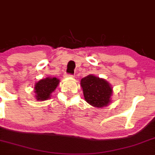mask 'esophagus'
I'll use <instances>...</instances> for the list:
<instances>
[{"label": "esophagus", "mask_w": 155, "mask_h": 155, "mask_svg": "<svg viewBox=\"0 0 155 155\" xmlns=\"http://www.w3.org/2000/svg\"><path fill=\"white\" fill-rule=\"evenodd\" d=\"M66 76H68V77H72V74H67V75Z\"/></svg>", "instance_id": "34e87169"}]
</instances>
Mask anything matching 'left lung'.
<instances>
[{"label": "left lung", "mask_w": 155, "mask_h": 155, "mask_svg": "<svg viewBox=\"0 0 155 155\" xmlns=\"http://www.w3.org/2000/svg\"><path fill=\"white\" fill-rule=\"evenodd\" d=\"M81 86L84 98L92 106L103 107L110 102L112 87L105 80L90 74L81 79Z\"/></svg>", "instance_id": "8db88e82"}]
</instances>
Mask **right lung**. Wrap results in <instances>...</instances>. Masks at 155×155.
I'll return each instance as SVG.
<instances>
[{
  "mask_svg": "<svg viewBox=\"0 0 155 155\" xmlns=\"http://www.w3.org/2000/svg\"><path fill=\"white\" fill-rule=\"evenodd\" d=\"M60 81L56 78H46L37 82L35 85L36 99L44 101L50 98V95L58 86Z\"/></svg>",
  "mask_w": 155,
  "mask_h": 155,
  "instance_id": "1",
  "label": "right lung"
}]
</instances>
